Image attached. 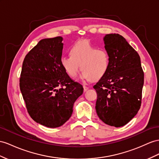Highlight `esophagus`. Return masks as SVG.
Returning a JSON list of instances; mask_svg holds the SVG:
<instances>
[{
	"instance_id": "34e87169",
	"label": "esophagus",
	"mask_w": 159,
	"mask_h": 159,
	"mask_svg": "<svg viewBox=\"0 0 159 159\" xmlns=\"http://www.w3.org/2000/svg\"><path fill=\"white\" fill-rule=\"evenodd\" d=\"M83 89H84V91H87L89 89V87H87V86H84V85H83Z\"/></svg>"
}]
</instances>
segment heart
Segmentation results:
<instances>
[{
	"mask_svg": "<svg viewBox=\"0 0 159 159\" xmlns=\"http://www.w3.org/2000/svg\"><path fill=\"white\" fill-rule=\"evenodd\" d=\"M70 53L71 56L61 57L60 62L72 78L80 69L83 71L81 77L87 80L97 81L106 74L110 59L105 49H97L89 41L80 40L71 47Z\"/></svg>",
	"mask_w": 159,
	"mask_h": 159,
	"instance_id": "obj_1",
	"label": "heart"
}]
</instances>
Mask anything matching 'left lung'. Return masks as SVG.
<instances>
[{"mask_svg":"<svg viewBox=\"0 0 159 159\" xmlns=\"http://www.w3.org/2000/svg\"><path fill=\"white\" fill-rule=\"evenodd\" d=\"M105 48L108 70L93 88L97 94L96 111L105 124L116 128L128 124L139 110L144 72L138 52L119 34H107Z\"/></svg>","mask_w":159,"mask_h":159,"instance_id":"1","label":"left lung"}]
</instances>
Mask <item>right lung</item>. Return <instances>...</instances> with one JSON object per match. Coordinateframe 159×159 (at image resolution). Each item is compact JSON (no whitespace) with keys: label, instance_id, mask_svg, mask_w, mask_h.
<instances>
[{"label":"right lung","instance_id":"1","mask_svg":"<svg viewBox=\"0 0 159 159\" xmlns=\"http://www.w3.org/2000/svg\"><path fill=\"white\" fill-rule=\"evenodd\" d=\"M62 37L40 40L24 58L19 87L28 113L48 128L62 125L71 117L73 105L83 93L60 62Z\"/></svg>","mask_w":159,"mask_h":159}]
</instances>
